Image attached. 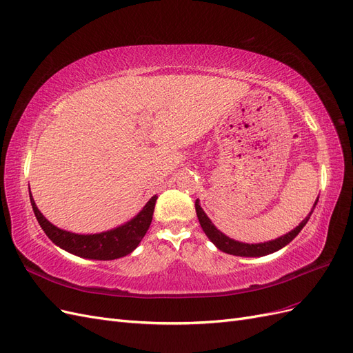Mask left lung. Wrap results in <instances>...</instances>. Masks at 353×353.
I'll use <instances>...</instances> for the list:
<instances>
[{"mask_svg": "<svg viewBox=\"0 0 353 353\" xmlns=\"http://www.w3.org/2000/svg\"><path fill=\"white\" fill-rule=\"evenodd\" d=\"M316 203H318V199L315 200L314 208H312L311 212H309V215L301 223H299V225L294 230L288 231L287 234H284V236L275 239V240L263 241V243H252V244L230 239L222 231H219L215 225H213V222L209 219V216L206 215L205 210L201 209L199 199L196 200V212H197V218H199V222H200L203 231H205L208 239L213 244H215L221 252H225V253L234 254V256H244V258H259V256H266V254H271L276 250H280V249L284 248V245L290 243L307 223L309 218H311L312 212L316 206Z\"/></svg>", "mask_w": 353, "mask_h": 353, "instance_id": "left-lung-1", "label": "left lung"}]
</instances>
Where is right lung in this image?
<instances>
[{
	"label": "right lung",
	"instance_id": "right-lung-1",
	"mask_svg": "<svg viewBox=\"0 0 353 353\" xmlns=\"http://www.w3.org/2000/svg\"><path fill=\"white\" fill-rule=\"evenodd\" d=\"M29 197L38 223L52 243L63 250L79 256V258L95 261L119 259L132 253L137 249V245L141 243L148 227H150L157 200V196H153L132 219L113 230L97 234H77L52 225L37 208L35 200L30 194V188Z\"/></svg>",
	"mask_w": 353,
	"mask_h": 353
}]
</instances>
